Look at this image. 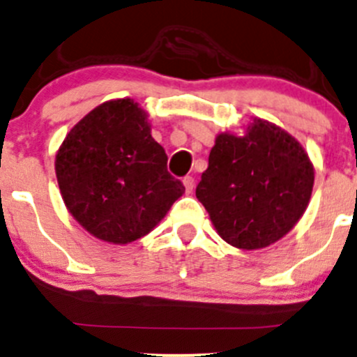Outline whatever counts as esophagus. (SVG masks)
I'll return each mask as SVG.
<instances>
[{
    "label": "esophagus",
    "mask_w": 357,
    "mask_h": 357,
    "mask_svg": "<svg viewBox=\"0 0 357 357\" xmlns=\"http://www.w3.org/2000/svg\"><path fill=\"white\" fill-rule=\"evenodd\" d=\"M183 185H185L186 193H192L193 186H195V179H193L192 176H186V178H183Z\"/></svg>",
    "instance_id": "obj_1"
}]
</instances>
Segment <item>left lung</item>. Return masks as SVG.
I'll use <instances>...</instances> for the list:
<instances>
[{
  "instance_id": "1",
  "label": "left lung",
  "mask_w": 357,
  "mask_h": 357,
  "mask_svg": "<svg viewBox=\"0 0 357 357\" xmlns=\"http://www.w3.org/2000/svg\"><path fill=\"white\" fill-rule=\"evenodd\" d=\"M314 165L304 146L266 119L236 132H219L197 199L218 235L242 250H259L298 222L311 200Z\"/></svg>"
}]
</instances>
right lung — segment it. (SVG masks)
Segmentation results:
<instances>
[{"mask_svg":"<svg viewBox=\"0 0 357 357\" xmlns=\"http://www.w3.org/2000/svg\"><path fill=\"white\" fill-rule=\"evenodd\" d=\"M55 174L72 218L114 245L149 235L185 193L167 172L149 114L132 98L109 100L86 114L56 150Z\"/></svg>","mask_w":357,"mask_h":357,"instance_id":"obj_1","label":"right lung"}]
</instances>
